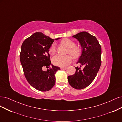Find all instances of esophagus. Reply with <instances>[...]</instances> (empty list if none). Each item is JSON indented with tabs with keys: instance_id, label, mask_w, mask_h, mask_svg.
Listing matches in <instances>:
<instances>
[{
	"instance_id": "esophagus-1",
	"label": "esophagus",
	"mask_w": 122,
	"mask_h": 122,
	"mask_svg": "<svg viewBox=\"0 0 122 122\" xmlns=\"http://www.w3.org/2000/svg\"><path fill=\"white\" fill-rule=\"evenodd\" d=\"M67 68L66 67H61V69H66Z\"/></svg>"
}]
</instances>
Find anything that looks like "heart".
<instances>
[{
    "instance_id": "b5f03b06",
    "label": "heart",
    "mask_w": 122,
    "mask_h": 122,
    "mask_svg": "<svg viewBox=\"0 0 122 122\" xmlns=\"http://www.w3.org/2000/svg\"><path fill=\"white\" fill-rule=\"evenodd\" d=\"M61 44L65 46L68 49V53L70 54L74 59H78L81 55L82 50L80 46H76V44L73 41L68 38H64L61 41ZM56 49L55 44H52L49 49V53L51 55H54L56 53ZM72 58L70 55L65 56L57 55L52 60L53 64L57 66L65 67L70 64L72 61Z\"/></svg>"
}]
</instances>
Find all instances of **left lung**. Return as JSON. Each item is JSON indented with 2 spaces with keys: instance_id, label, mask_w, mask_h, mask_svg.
<instances>
[{
  "instance_id": "obj_1",
  "label": "left lung",
  "mask_w": 122,
  "mask_h": 122,
  "mask_svg": "<svg viewBox=\"0 0 122 122\" xmlns=\"http://www.w3.org/2000/svg\"><path fill=\"white\" fill-rule=\"evenodd\" d=\"M79 41L82 48V54L77 63L83 66L75 67L73 75L69 76V85L76 89L81 90L87 87L95 79L101 63V48L95 36L87 32H81L72 36Z\"/></svg>"
}]
</instances>
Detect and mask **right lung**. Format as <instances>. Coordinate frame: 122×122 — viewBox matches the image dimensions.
I'll use <instances>...</instances> for the list:
<instances>
[{
	"label": "right lung",
	"mask_w": 122,
	"mask_h": 122,
	"mask_svg": "<svg viewBox=\"0 0 122 122\" xmlns=\"http://www.w3.org/2000/svg\"><path fill=\"white\" fill-rule=\"evenodd\" d=\"M54 41L38 32L26 38L21 46L20 58L24 76L31 86L41 92L49 91L54 87L55 74L60 69L53 65L50 67L49 49ZM45 67L48 69L46 71L43 70Z\"/></svg>",
	"instance_id": "1"
}]
</instances>
